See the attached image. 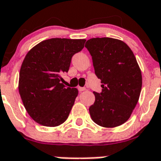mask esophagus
<instances>
[{
    "label": "esophagus",
    "mask_w": 161,
    "mask_h": 161,
    "mask_svg": "<svg viewBox=\"0 0 161 161\" xmlns=\"http://www.w3.org/2000/svg\"><path fill=\"white\" fill-rule=\"evenodd\" d=\"M78 90H79V92H84L85 90H86V88H85V87H80V86H79L78 87Z\"/></svg>",
    "instance_id": "obj_1"
}]
</instances>
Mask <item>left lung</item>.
I'll return each instance as SVG.
<instances>
[{
  "instance_id": "left-lung-1",
  "label": "left lung",
  "mask_w": 161,
  "mask_h": 161,
  "mask_svg": "<svg viewBox=\"0 0 161 161\" xmlns=\"http://www.w3.org/2000/svg\"><path fill=\"white\" fill-rule=\"evenodd\" d=\"M85 47L103 84V92H93L91 118L104 128L122 125L130 118L141 92L142 74L136 58L124 42L116 38H91Z\"/></svg>"
}]
</instances>
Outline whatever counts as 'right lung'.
I'll return each instance as SVG.
<instances>
[{
    "label": "right lung",
    "mask_w": 161,
    "mask_h": 161,
    "mask_svg": "<svg viewBox=\"0 0 161 161\" xmlns=\"http://www.w3.org/2000/svg\"><path fill=\"white\" fill-rule=\"evenodd\" d=\"M85 42L50 38L25 56L19 73V94L27 113L40 125L56 127L69 117L78 90L61 83V74L68 72L72 56L84 48Z\"/></svg>",
    "instance_id": "add662e5"
}]
</instances>
